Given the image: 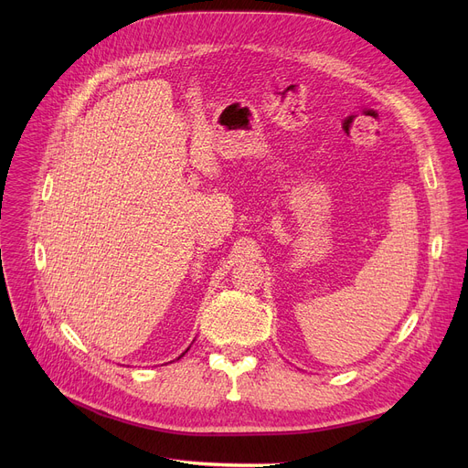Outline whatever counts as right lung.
Returning <instances> with one entry per match:
<instances>
[{
    "instance_id": "right-lung-1",
    "label": "right lung",
    "mask_w": 468,
    "mask_h": 468,
    "mask_svg": "<svg viewBox=\"0 0 468 468\" xmlns=\"http://www.w3.org/2000/svg\"><path fill=\"white\" fill-rule=\"evenodd\" d=\"M187 351H189V347H187V349H186V353H187ZM180 356H184V353H182V355H180ZM180 356H178V358H180Z\"/></svg>"
}]
</instances>
